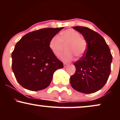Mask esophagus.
Instances as JSON below:
<instances>
[{
    "label": "esophagus",
    "instance_id": "1",
    "mask_svg": "<svg viewBox=\"0 0 120 120\" xmlns=\"http://www.w3.org/2000/svg\"><path fill=\"white\" fill-rule=\"evenodd\" d=\"M68 65L67 64V63H64V67H67Z\"/></svg>",
    "mask_w": 120,
    "mask_h": 120
}]
</instances>
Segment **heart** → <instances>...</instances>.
I'll return each mask as SVG.
<instances>
[{"instance_id":"1","label":"heart","mask_w":120,"mask_h":120,"mask_svg":"<svg viewBox=\"0 0 120 120\" xmlns=\"http://www.w3.org/2000/svg\"><path fill=\"white\" fill-rule=\"evenodd\" d=\"M68 44L66 47L67 52L60 56V59L64 62H69L73 60L74 54L80 57L84 55L87 49L86 40L81 37V35L76 30L69 29L62 31L60 37L55 35L49 42V47L55 55H60L63 49L64 44Z\"/></svg>"}]
</instances>
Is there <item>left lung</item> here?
I'll use <instances>...</instances> for the list:
<instances>
[{
	"label": "left lung",
	"mask_w": 120,
	"mask_h": 120,
	"mask_svg": "<svg viewBox=\"0 0 120 120\" xmlns=\"http://www.w3.org/2000/svg\"><path fill=\"white\" fill-rule=\"evenodd\" d=\"M87 43L86 52L74 63L75 72L70 78L71 87L84 94L98 91L108 80L111 73L112 56L105 39L99 34L84 26H73Z\"/></svg>",
	"instance_id": "8db88e82"
}]
</instances>
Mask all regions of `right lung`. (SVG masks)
Returning a JSON list of instances; mask_svg holds the SVG:
<instances>
[{
  "label": "right lung",
  "mask_w": 120,
  "mask_h": 120,
  "mask_svg": "<svg viewBox=\"0 0 120 120\" xmlns=\"http://www.w3.org/2000/svg\"><path fill=\"white\" fill-rule=\"evenodd\" d=\"M64 27L45 28L25 35L12 53V68L17 82L25 89L39 91L51 82L54 72L63 68L51 51L49 42Z\"/></svg>",
  "instance_id": "add662e5"
}]
</instances>
